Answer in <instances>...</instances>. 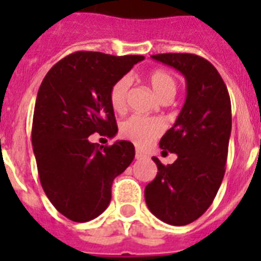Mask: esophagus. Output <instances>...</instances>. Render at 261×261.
I'll return each instance as SVG.
<instances>
[{
    "label": "esophagus",
    "instance_id": "1",
    "mask_svg": "<svg viewBox=\"0 0 261 261\" xmlns=\"http://www.w3.org/2000/svg\"><path fill=\"white\" fill-rule=\"evenodd\" d=\"M143 157H145V154H143L142 151H139V150L135 151V159H137V160H142Z\"/></svg>",
    "mask_w": 261,
    "mask_h": 261
}]
</instances>
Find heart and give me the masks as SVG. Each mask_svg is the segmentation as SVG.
Segmentation results:
<instances>
[{
    "label": "heart",
    "instance_id": "heart-1",
    "mask_svg": "<svg viewBox=\"0 0 261 261\" xmlns=\"http://www.w3.org/2000/svg\"><path fill=\"white\" fill-rule=\"evenodd\" d=\"M147 81L150 84L151 89L164 102L171 101L177 92V80L171 71L157 69L147 75ZM130 79L122 77L115 81L110 90L111 106L116 112H123L127 106V94L130 89ZM165 128V124L159 118H147L141 115H134L126 119L120 124V135L123 138L128 139L138 146H145L150 143L154 138Z\"/></svg>",
    "mask_w": 261,
    "mask_h": 261
}]
</instances>
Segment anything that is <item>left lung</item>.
<instances>
[{
  "label": "left lung",
  "mask_w": 261,
  "mask_h": 261,
  "mask_svg": "<svg viewBox=\"0 0 261 261\" xmlns=\"http://www.w3.org/2000/svg\"><path fill=\"white\" fill-rule=\"evenodd\" d=\"M174 67L187 81V97L173 127L160 147L177 155L164 165L153 157L159 172L145 188L149 210L163 222L182 226L204 214L218 192L227 160L231 104L218 70L195 54L151 55Z\"/></svg>",
  "instance_id": "left-lung-1"
}]
</instances>
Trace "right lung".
<instances>
[{"label":"right lung","mask_w":261,"mask_h":261,"mask_svg":"<svg viewBox=\"0 0 261 261\" xmlns=\"http://www.w3.org/2000/svg\"><path fill=\"white\" fill-rule=\"evenodd\" d=\"M143 59L77 51L55 63L39 88L32 122L39 178L53 206L70 221L88 222L101 214L114 178L134 160L128 141L100 146L89 135L118 133L111 87Z\"/></svg>","instance_id":"1"}]
</instances>
